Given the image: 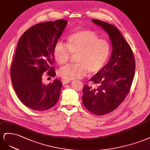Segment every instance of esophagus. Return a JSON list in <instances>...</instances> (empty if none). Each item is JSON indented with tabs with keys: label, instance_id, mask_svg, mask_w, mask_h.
<instances>
[{
	"label": "esophagus",
	"instance_id": "34e87169",
	"mask_svg": "<svg viewBox=\"0 0 150 150\" xmlns=\"http://www.w3.org/2000/svg\"><path fill=\"white\" fill-rule=\"evenodd\" d=\"M71 82V80H63V84L65 85L68 83H70Z\"/></svg>",
	"mask_w": 150,
	"mask_h": 150
}]
</instances>
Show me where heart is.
Instances as JSON below:
<instances>
[{
  "label": "heart",
  "mask_w": 150,
  "mask_h": 150,
  "mask_svg": "<svg viewBox=\"0 0 150 150\" xmlns=\"http://www.w3.org/2000/svg\"><path fill=\"white\" fill-rule=\"evenodd\" d=\"M53 54L54 60L60 65L69 61L71 54H76L77 63L63 67L58 71L62 79L72 80L82 78L88 72L94 74L100 71L110 57V45L93 31L79 30L68 36L66 43L58 41Z\"/></svg>",
  "instance_id": "obj_1"
}]
</instances>
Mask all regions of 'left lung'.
I'll return each mask as SVG.
<instances>
[{"mask_svg": "<svg viewBox=\"0 0 150 150\" xmlns=\"http://www.w3.org/2000/svg\"><path fill=\"white\" fill-rule=\"evenodd\" d=\"M92 22L108 33L112 46L109 61L85 85L82 100L92 114L102 115L112 112L125 99L134 76L135 60L129 45L114 25L98 19Z\"/></svg>", "mask_w": 150, "mask_h": 150, "instance_id": "8db88e82", "label": "left lung"}]
</instances>
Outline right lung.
Segmentation results:
<instances>
[{
  "mask_svg": "<svg viewBox=\"0 0 150 150\" xmlns=\"http://www.w3.org/2000/svg\"><path fill=\"white\" fill-rule=\"evenodd\" d=\"M67 21L59 19L39 23L28 29L19 39L11 67V77L20 100L32 110L43 111L58 102L62 83H42V75L48 71L51 77L56 74L53 49L62 35Z\"/></svg>",
  "mask_w": 150,
  "mask_h": 150,
  "instance_id": "right-lung-1",
  "label": "right lung"
}]
</instances>
